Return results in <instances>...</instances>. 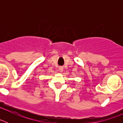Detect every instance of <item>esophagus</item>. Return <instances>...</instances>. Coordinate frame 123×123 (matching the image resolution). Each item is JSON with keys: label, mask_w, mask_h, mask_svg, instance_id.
Returning a JSON list of instances; mask_svg holds the SVG:
<instances>
[{"label": "esophagus", "mask_w": 123, "mask_h": 123, "mask_svg": "<svg viewBox=\"0 0 123 123\" xmlns=\"http://www.w3.org/2000/svg\"><path fill=\"white\" fill-rule=\"evenodd\" d=\"M58 69H59V71L60 73H62L63 71V67H59Z\"/></svg>", "instance_id": "obj_1"}]
</instances>
